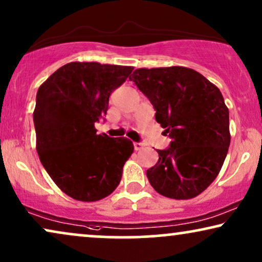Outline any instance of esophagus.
Returning a JSON list of instances; mask_svg holds the SVG:
<instances>
[{
    "instance_id": "34e87169",
    "label": "esophagus",
    "mask_w": 262,
    "mask_h": 262,
    "mask_svg": "<svg viewBox=\"0 0 262 262\" xmlns=\"http://www.w3.org/2000/svg\"><path fill=\"white\" fill-rule=\"evenodd\" d=\"M144 147V145L141 144V142H134V148L135 151H140V149Z\"/></svg>"
}]
</instances>
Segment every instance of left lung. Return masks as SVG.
<instances>
[{"instance_id":"obj_1","label":"left lung","mask_w":262,"mask_h":262,"mask_svg":"<svg viewBox=\"0 0 262 262\" xmlns=\"http://www.w3.org/2000/svg\"><path fill=\"white\" fill-rule=\"evenodd\" d=\"M156 110V121L171 142L157 149L146 171L156 191L176 200L202 193L221 171L230 145L229 109L222 92L186 67L140 68L129 76Z\"/></svg>"}]
</instances>
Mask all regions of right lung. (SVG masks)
I'll return each instance as SVG.
<instances>
[{
  "mask_svg": "<svg viewBox=\"0 0 262 262\" xmlns=\"http://www.w3.org/2000/svg\"><path fill=\"white\" fill-rule=\"evenodd\" d=\"M133 67L71 62L38 89L33 113L37 152L57 187L79 201H98L116 189L134 151L127 138L97 134L109 97Z\"/></svg>",
  "mask_w": 262,
  "mask_h": 262,
  "instance_id": "1",
  "label": "right lung"
}]
</instances>
